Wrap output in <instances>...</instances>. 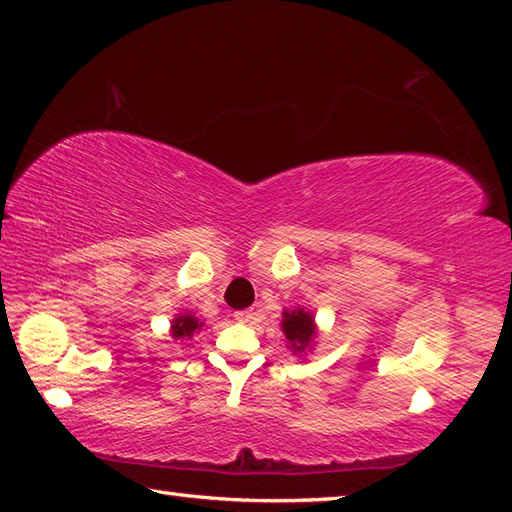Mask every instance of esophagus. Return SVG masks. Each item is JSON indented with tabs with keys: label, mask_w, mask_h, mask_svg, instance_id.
Returning <instances> with one entry per match:
<instances>
[{
	"label": "esophagus",
	"mask_w": 512,
	"mask_h": 512,
	"mask_svg": "<svg viewBox=\"0 0 512 512\" xmlns=\"http://www.w3.org/2000/svg\"><path fill=\"white\" fill-rule=\"evenodd\" d=\"M233 316H235L237 323H251L255 312H253V310H237Z\"/></svg>",
	"instance_id": "obj_1"
}]
</instances>
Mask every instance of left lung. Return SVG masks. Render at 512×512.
Masks as SVG:
<instances>
[{"instance_id": "left-lung-1", "label": "left lung", "mask_w": 512, "mask_h": 512, "mask_svg": "<svg viewBox=\"0 0 512 512\" xmlns=\"http://www.w3.org/2000/svg\"><path fill=\"white\" fill-rule=\"evenodd\" d=\"M283 316V334L290 340L294 351H303L305 347H310V342L314 340V318L310 316V312L296 310L292 314L285 312Z\"/></svg>"}]
</instances>
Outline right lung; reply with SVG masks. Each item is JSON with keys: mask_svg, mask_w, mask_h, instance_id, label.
Returning <instances> with one entry per match:
<instances>
[{"mask_svg": "<svg viewBox=\"0 0 512 512\" xmlns=\"http://www.w3.org/2000/svg\"><path fill=\"white\" fill-rule=\"evenodd\" d=\"M202 325L198 323V318H194L192 314H185V316H178L176 320H174V325H172V336L176 338V340H183V338H189L194 334L196 329H200Z\"/></svg>", "mask_w": 512, "mask_h": 512, "instance_id": "obj_1", "label": "right lung"}]
</instances>
